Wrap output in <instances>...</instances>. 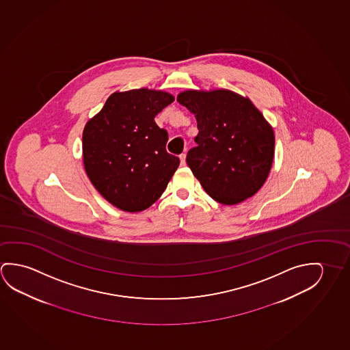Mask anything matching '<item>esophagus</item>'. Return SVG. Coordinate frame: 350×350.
<instances>
[{"mask_svg":"<svg viewBox=\"0 0 350 350\" xmlns=\"http://www.w3.org/2000/svg\"><path fill=\"white\" fill-rule=\"evenodd\" d=\"M180 163H181V167L186 165V154H185V153H183V154L180 156Z\"/></svg>","mask_w":350,"mask_h":350,"instance_id":"esophagus-1","label":"esophagus"}]
</instances>
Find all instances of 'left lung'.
Segmentation results:
<instances>
[{"mask_svg":"<svg viewBox=\"0 0 350 350\" xmlns=\"http://www.w3.org/2000/svg\"><path fill=\"white\" fill-rule=\"evenodd\" d=\"M178 102L193 113L200 133L187 164L206 193L225 206L261 189L275 154L272 126L253 102L231 90H185Z\"/></svg>","mask_w":350,"mask_h":350,"instance_id":"left-lung-1","label":"left lung"}]
</instances>
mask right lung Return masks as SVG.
I'll use <instances>...</instances> for the list:
<instances>
[{
  "instance_id": "add662e5",
  "label": "right lung",
  "mask_w": 350,
  "mask_h": 350,
  "mask_svg": "<svg viewBox=\"0 0 350 350\" xmlns=\"http://www.w3.org/2000/svg\"><path fill=\"white\" fill-rule=\"evenodd\" d=\"M174 100L161 90L117 91L83 128L85 172L94 189L120 211L150 208L178 167L180 159L165 150L167 131L154 122Z\"/></svg>"
}]
</instances>
